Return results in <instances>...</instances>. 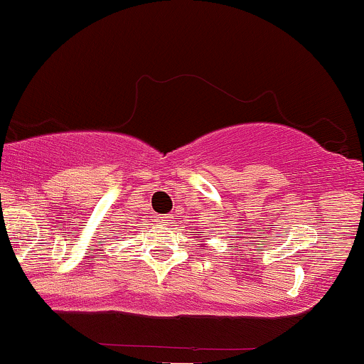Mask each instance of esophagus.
Masks as SVG:
<instances>
[{"mask_svg": "<svg viewBox=\"0 0 364 364\" xmlns=\"http://www.w3.org/2000/svg\"><path fill=\"white\" fill-rule=\"evenodd\" d=\"M171 219L169 215H164V217H161V223H168V220Z\"/></svg>", "mask_w": 364, "mask_h": 364, "instance_id": "obj_1", "label": "esophagus"}]
</instances>
